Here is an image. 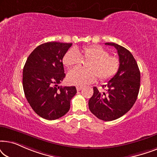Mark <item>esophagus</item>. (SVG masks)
I'll return each instance as SVG.
<instances>
[{"instance_id": "esophagus-1", "label": "esophagus", "mask_w": 157, "mask_h": 157, "mask_svg": "<svg viewBox=\"0 0 157 157\" xmlns=\"http://www.w3.org/2000/svg\"><path fill=\"white\" fill-rule=\"evenodd\" d=\"M82 89H83V87L82 86H76V90L78 91H81V90H82Z\"/></svg>"}]
</instances>
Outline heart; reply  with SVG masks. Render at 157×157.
<instances>
[{
	"mask_svg": "<svg viewBox=\"0 0 157 157\" xmlns=\"http://www.w3.org/2000/svg\"><path fill=\"white\" fill-rule=\"evenodd\" d=\"M83 60H89L87 68H76L68 73V82L73 85L84 86L96 80L107 81L113 78L119 71L120 60L115 56H109V51L98 45L85 46L78 51L76 48L68 50L63 58V65L67 68L78 66Z\"/></svg>",
	"mask_w": 157,
	"mask_h": 157,
	"instance_id": "1",
	"label": "heart"
}]
</instances>
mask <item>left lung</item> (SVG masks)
Returning a JSON list of instances; mask_svg holds the SVG:
<instances>
[{
    "mask_svg": "<svg viewBox=\"0 0 157 157\" xmlns=\"http://www.w3.org/2000/svg\"><path fill=\"white\" fill-rule=\"evenodd\" d=\"M105 45L115 47L121 65L116 76L103 86L106 91L101 93L94 87L89 107L98 119L110 121L122 117L134 106L140 88L141 76L136 60L129 51L114 43Z\"/></svg>",
    "mask_w": 157,
    "mask_h": 157,
    "instance_id": "obj_1",
    "label": "left lung"
}]
</instances>
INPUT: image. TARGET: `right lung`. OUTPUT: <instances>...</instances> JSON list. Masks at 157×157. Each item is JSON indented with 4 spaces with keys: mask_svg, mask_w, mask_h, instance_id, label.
<instances>
[{
    "mask_svg": "<svg viewBox=\"0 0 157 157\" xmlns=\"http://www.w3.org/2000/svg\"><path fill=\"white\" fill-rule=\"evenodd\" d=\"M72 44L47 42L36 47L28 57L23 71L25 98L39 116L47 120L63 117L76 94L75 86H59L65 78L63 58Z\"/></svg>",
    "mask_w": 157,
    "mask_h": 157,
    "instance_id": "right-lung-1",
    "label": "right lung"
}]
</instances>
